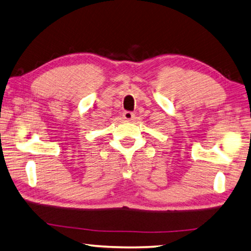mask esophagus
<instances>
[{"label":"esophagus","mask_w":251,"mask_h":251,"mask_svg":"<svg viewBox=\"0 0 251 251\" xmlns=\"http://www.w3.org/2000/svg\"><path fill=\"white\" fill-rule=\"evenodd\" d=\"M123 119H125V120H126V121L133 120V119H134V113L130 112V111H125V112H123Z\"/></svg>","instance_id":"obj_1"}]
</instances>
